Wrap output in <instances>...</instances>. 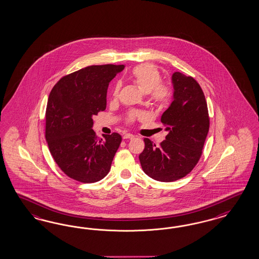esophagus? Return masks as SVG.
<instances>
[{"instance_id":"34e87169","label":"esophagus","mask_w":259,"mask_h":259,"mask_svg":"<svg viewBox=\"0 0 259 259\" xmlns=\"http://www.w3.org/2000/svg\"><path fill=\"white\" fill-rule=\"evenodd\" d=\"M135 139V136L132 134H125L123 135V140H133Z\"/></svg>"}]
</instances>
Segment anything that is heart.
Returning <instances> with one entry per match:
<instances>
[{
  "mask_svg": "<svg viewBox=\"0 0 259 259\" xmlns=\"http://www.w3.org/2000/svg\"><path fill=\"white\" fill-rule=\"evenodd\" d=\"M130 78L144 93H150L151 101L157 107H164L171 101L172 89L167 84L160 83L161 75L155 65L151 63H141L135 66L130 72ZM119 87L120 85L118 83L114 88V97H118ZM142 117L143 115L141 113L131 114L128 118V121H133Z\"/></svg>",
  "mask_w": 259,
  "mask_h": 259,
  "instance_id": "b5f03b06",
  "label": "heart"
}]
</instances>
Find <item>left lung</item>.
Here are the masks:
<instances>
[{"label": "left lung", "instance_id": "left-lung-1", "mask_svg": "<svg viewBox=\"0 0 259 259\" xmlns=\"http://www.w3.org/2000/svg\"><path fill=\"white\" fill-rule=\"evenodd\" d=\"M172 82V102L160 119L168 135L158 147L145 138L139 157L144 172L162 182L178 181L194 169L210 126L207 102L196 79L175 72Z\"/></svg>", "mask_w": 259, "mask_h": 259}]
</instances>
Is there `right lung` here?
Instances as JSON below:
<instances>
[{"instance_id":"right-lung-1","label":"right lung","mask_w":259,"mask_h":259,"mask_svg":"<svg viewBox=\"0 0 259 259\" xmlns=\"http://www.w3.org/2000/svg\"><path fill=\"white\" fill-rule=\"evenodd\" d=\"M123 64L91 65L61 78L52 88L46 112V140L56 163L66 176L83 183L109 172L121 142L118 133L97 138L93 117L106 108L109 82Z\"/></svg>"}]
</instances>
